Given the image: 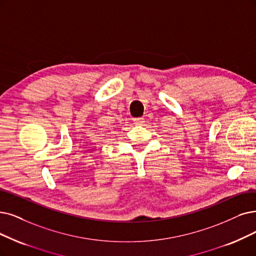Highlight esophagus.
Instances as JSON below:
<instances>
[{
    "instance_id": "esophagus-1",
    "label": "esophagus",
    "mask_w": 256,
    "mask_h": 256,
    "mask_svg": "<svg viewBox=\"0 0 256 256\" xmlns=\"http://www.w3.org/2000/svg\"><path fill=\"white\" fill-rule=\"evenodd\" d=\"M134 122L136 125H142V122H145V118H134Z\"/></svg>"
}]
</instances>
